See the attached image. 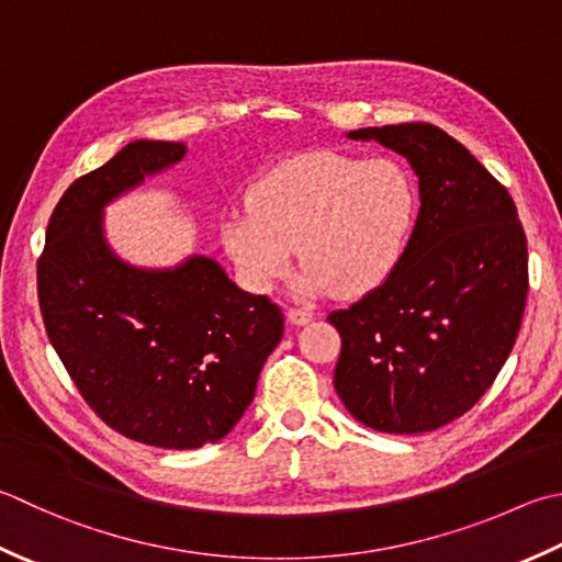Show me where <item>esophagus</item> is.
Instances as JSON below:
<instances>
[{
	"instance_id": "obj_1",
	"label": "esophagus",
	"mask_w": 562,
	"mask_h": 562,
	"mask_svg": "<svg viewBox=\"0 0 562 562\" xmlns=\"http://www.w3.org/2000/svg\"><path fill=\"white\" fill-rule=\"evenodd\" d=\"M312 318H314V314L310 310H296V306H290L288 310V322L292 326H304V324H310Z\"/></svg>"
}]
</instances>
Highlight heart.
I'll use <instances>...</instances> for the list:
<instances>
[{
	"mask_svg": "<svg viewBox=\"0 0 562 562\" xmlns=\"http://www.w3.org/2000/svg\"><path fill=\"white\" fill-rule=\"evenodd\" d=\"M246 204L224 218L222 240L252 292H270L296 248L304 260L296 292L362 296L402 262L419 192L394 160L314 150L262 175Z\"/></svg>",
	"mask_w": 562,
	"mask_h": 562,
	"instance_id": "obj_1",
	"label": "heart"
}]
</instances>
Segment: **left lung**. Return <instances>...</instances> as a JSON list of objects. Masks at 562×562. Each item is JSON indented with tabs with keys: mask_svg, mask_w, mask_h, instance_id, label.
<instances>
[{
	"mask_svg": "<svg viewBox=\"0 0 562 562\" xmlns=\"http://www.w3.org/2000/svg\"><path fill=\"white\" fill-rule=\"evenodd\" d=\"M402 153L422 209L392 278L328 314L340 334L334 387L375 431L426 434L470 412L519 336L529 252L516 204L434 124L350 131Z\"/></svg>",
	"mask_w": 562,
	"mask_h": 562,
	"instance_id": "8db88e82",
	"label": "left lung"
}]
</instances>
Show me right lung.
<instances>
[{"mask_svg":"<svg viewBox=\"0 0 562 562\" xmlns=\"http://www.w3.org/2000/svg\"><path fill=\"white\" fill-rule=\"evenodd\" d=\"M184 153L134 140L77 178L38 258L43 324L85 402L131 441L172 450L216 443L238 424L284 331L280 306L238 290L212 258L140 270L106 246L102 209Z\"/></svg>","mask_w":562,"mask_h":562,"instance_id":"obj_1","label":"right lung"}]
</instances>
